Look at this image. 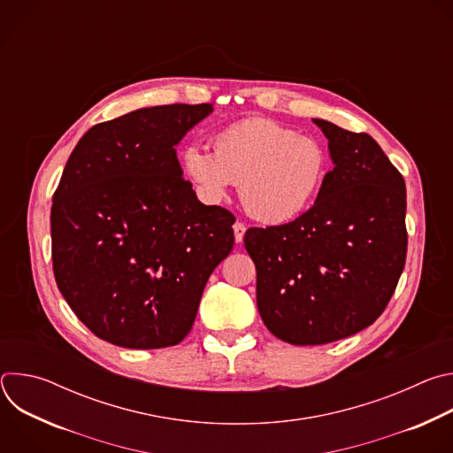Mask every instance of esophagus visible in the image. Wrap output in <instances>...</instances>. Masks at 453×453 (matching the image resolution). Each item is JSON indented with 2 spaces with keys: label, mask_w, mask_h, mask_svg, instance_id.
<instances>
[{
  "label": "esophagus",
  "mask_w": 453,
  "mask_h": 453,
  "mask_svg": "<svg viewBox=\"0 0 453 453\" xmlns=\"http://www.w3.org/2000/svg\"><path fill=\"white\" fill-rule=\"evenodd\" d=\"M233 231H234V240L240 243L243 240V234H245V226L242 222H236L233 226Z\"/></svg>",
  "instance_id": "1"
}]
</instances>
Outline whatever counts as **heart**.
<instances>
[{"instance_id": "obj_1", "label": "heart", "mask_w": 453, "mask_h": 453, "mask_svg": "<svg viewBox=\"0 0 453 453\" xmlns=\"http://www.w3.org/2000/svg\"><path fill=\"white\" fill-rule=\"evenodd\" d=\"M213 147L215 152L197 143L184 147V175L208 203L222 201L227 188L240 182L245 213L271 226L301 217L315 203L332 166L320 142L265 118L226 127Z\"/></svg>"}]
</instances>
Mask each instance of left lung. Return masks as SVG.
<instances>
[{"mask_svg":"<svg viewBox=\"0 0 453 453\" xmlns=\"http://www.w3.org/2000/svg\"><path fill=\"white\" fill-rule=\"evenodd\" d=\"M334 161L313 206L283 226L250 227L256 303L273 335L328 344L371 326L405 267L402 173L365 133L313 118Z\"/></svg>","mask_w":453,"mask_h":453,"instance_id":"1","label":"left lung"}]
</instances>
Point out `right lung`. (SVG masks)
Wrapping results in <instances>:
<instances>
[{
	"instance_id": "right-lung-1",
	"label": "right lung",
	"mask_w": 453,
	"mask_h": 453,
	"mask_svg": "<svg viewBox=\"0 0 453 453\" xmlns=\"http://www.w3.org/2000/svg\"><path fill=\"white\" fill-rule=\"evenodd\" d=\"M211 112V104H173L98 123L62 172L51 206L53 274L102 341L128 349L179 344L233 249L234 217L197 199L175 154Z\"/></svg>"
}]
</instances>
